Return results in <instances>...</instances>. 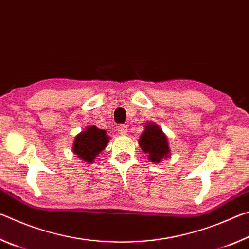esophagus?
I'll return each instance as SVG.
<instances>
[{
  "instance_id": "1",
  "label": "esophagus",
  "mask_w": 249,
  "mask_h": 249,
  "mask_svg": "<svg viewBox=\"0 0 249 249\" xmlns=\"http://www.w3.org/2000/svg\"><path fill=\"white\" fill-rule=\"evenodd\" d=\"M117 133H119L120 135H127V133H128L127 125H120L119 127H117Z\"/></svg>"
}]
</instances>
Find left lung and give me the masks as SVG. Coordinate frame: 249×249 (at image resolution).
<instances>
[{
	"instance_id": "1",
	"label": "left lung",
	"mask_w": 249,
	"mask_h": 249,
	"mask_svg": "<svg viewBox=\"0 0 249 249\" xmlns=\"http://www.w3.org/2000/svg\"><path fill=\"white\" fill-rule=\"evenodd\" d=\"M138 144L142 150L148 156V159L154 163L162 161V159L169 157L171 153L168 137L154 122H146L144 132L138 138Z\"/></svg>"
}]
</instances>
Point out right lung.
<instances>
[{
  "instance_id": "add662e5",
  "label": "right lung",
  "mask_w": 249,
  "mask_h": 249,
  "mask_svg": "<svg viewBox=\"0 0 249 249\" xmlns=\"http://www.w3.org/2000/svg\"><path fill=\"white\" fill-rule=\"evenodd\" d=\"M108 142L109 136L104 129H100L94 125L88 126L74 137L72 153L83 161L91 163L105 149Z\"/></svg>"
}]
</instances>
